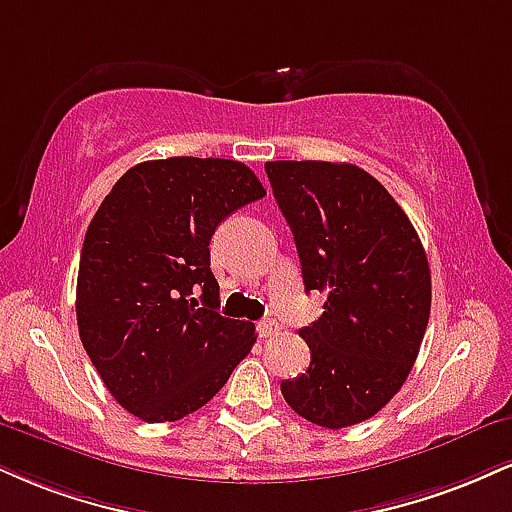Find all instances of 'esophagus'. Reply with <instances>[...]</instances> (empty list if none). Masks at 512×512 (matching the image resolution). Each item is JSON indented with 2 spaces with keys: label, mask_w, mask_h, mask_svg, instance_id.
Wrapping results in <instances>:
<instances>
[{
  "label": "esophagus",
  "mask_w": 512,
  "mask_h": 512,
  "mask_svg": "<svg viewBox=\"0 0 512 512\" xmlns=\"http://www.w3.org/2000/svg\"><path fill=\"white\" fill-rule=\"evenodd\" d=\"M281 331V326L276 319H260L257 322V334H260V338H272Z\"/></svg>",
  "instance_id": "1"
}]
</instances>
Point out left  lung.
Masks as SVG:
<instances>
[{"label": "left lung", "instance_id": "8db88e82", "mask_svg": "<svg viewBox=\"0 0 512 512\" xmlns=\"http://www.w3.org/2000/svg\"><path fill=\"white\" fill-rule=\"evenodd\" d=\"M293 231L305 291L326 295L300 329L310 367L281 381L286 403L326 429L353 427L384 408L420 353L432 274L408 214L374 176L346 162H267Z\"/></svg>", "mask_w": 512, "mask_h": 512}]
</instances>
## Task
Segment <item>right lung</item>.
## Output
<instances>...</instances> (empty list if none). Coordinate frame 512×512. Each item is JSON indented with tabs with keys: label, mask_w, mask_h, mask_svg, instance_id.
<instances>
[{
	"label": "right lung",
	"mask_w": 512,
	"mask_h": 512,
	"mask_svg": "<svg viewBox=\"0 0 512 512\" xmlns=\"http://www.w3.org/2000/svg\"><path fill=\"white\" fill-rule=\"evenodd\" d=\"M264 195L233 159H152L128 169L92 217L78 267V334L116 403L143 422L200 410L255 346V324L217 312L209 240Z\"/></svg>",
	"instance_id": "right-lung-1"
}]
</instances>
